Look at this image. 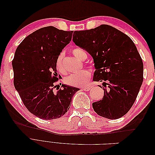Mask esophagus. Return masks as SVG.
Wrapping results in <instances>:
<instances>
[{"label":"esophagus","instance_id":"34e87169","mask_svg":"<svg viewBox=\"0 0 155 155\" xmlns=\"http://www.w3.org/2000/svg\"><path fill=\"white\" fill-rule=\"evenodd\" d=\"M93 87L94 86H92V85H89V86H87V87H83L82 89H83V91H90Z\"/></svg>","mask_w":155,"mask_h":155}]
</instances>
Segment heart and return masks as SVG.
Returning a JSON list of instances; mask_svg holds the SVG:
<instances>
[{
    "label": "heart",
    "mask_w": 155,
    "mask_h": 155,
    "mask_svg": "<svg viewBox=\"0 0 155 155\" xmlns=\"http://www.w3.org/2000/svg\"><path fill=\"white\" fill-rule=\"evenodd\" d=\"M73 55L80 61L85 60L87 58V55L85 51L80 48H74L72 51ZM63 54L61 53L56 59L55 67L60 72L64 73L65 69L63 64ZM91 78V72L88 70H81L80 71L70 74L64 79L66 84L72 87H82L86 85L89 78Z\"/></svg>",
    "instance_id": "1"
}]
</instances>
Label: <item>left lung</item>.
<instances>
[{
    "instance_id": "8db88e82",
    "label": "left lung",
    "mask_w": 155,
    "mask_h": 155,
    "mask_svg": "<svg viewBox=\"0 0 155 155\" xmlns=\"http://www.w3.org/2000/svg\"><path fill=\"white\" fill-rule=\"evenodd\" d=\"M73 41L92 55L96 68L93 80L103 82L104 96L93 103L94 110L108 119L124 116L134 104L143 79L142 59L133 41L107 25L75 31Z\"/></svg>"
}]
</instances>
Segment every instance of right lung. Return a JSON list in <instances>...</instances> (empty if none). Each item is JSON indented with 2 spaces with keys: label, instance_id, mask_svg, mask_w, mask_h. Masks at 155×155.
Returning <instances> with one entry per match:
<instances>
[{
  "label": "right lung",
  "instance_id": "add662e5",
  "mask_svg": "<svg viewBox=\"0 0 155 155\" xmlns=\"http://www.w3.org/2000/svg\"><path fill=\"white\" fill-rule=\"evenodd\" d=\"M72 34L44 27L27 36L16 49L12 61L14 86L27 109L41 119L63 116L79 91L62 85L63 89L54 92V83L58 80L56 59L71 41Z\"/></svg>",
  "mask_w": 155,
  "mask_h": 155
}]
</instances>
